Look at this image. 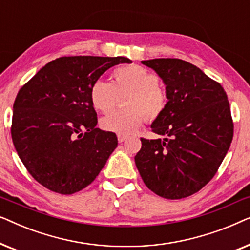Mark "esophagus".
Instances as JSON below:
<instances>
[{"label":"esophagus","mask_w":250,"mask_h":250,"mask_svg":"<svg viewBox=\"0 0 250 250\" xmlns=\"http://www.w3.org/2000/svg\"><path fill=\"white\" fill-rule=\"evenodd\" d=\"M117 139H118V142H124L126 139H127V136L126 135H117Z\"/></svg>","instance_id":"obj_1"}]
</instances>
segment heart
Segmentation results:
<instances>
[{
    "label": "heart",
    "instance_id": "obj_1",
    "mask_svg": "<svg viewBox=\"0 0 250 250\" xmlns=\"http://www.w3.org/2000/svg\"><path fill=\"white\" fill-rule=\"evenodd\" d=\"M114 84L94 81L90 87V101L95 110L108 114L115 108L117 94L128 92L125 99L127 108L115 111L101 119L102 129L118 135L138 131L146 121L162 117L168 105V94L156 74L138 64L118 67L112 73Z\"/></svg>",
    "mask_w": 250,
    "mask_h": 250
}]
</instances>
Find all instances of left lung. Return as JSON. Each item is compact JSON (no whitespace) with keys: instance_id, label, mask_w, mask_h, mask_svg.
<instances>
[{"instance_id":"obj_1","label":"left lung","mask_w":250,"mask_h":250,"mask_svg":"<svg viewBox=\"0 0 250 250\" xmlns=\"http://www.w3.org/2000/svg\"><path fill=\"white\" fill-rule=\"evenodd\" d=\"M166 85L168 105L141 138L135 156L143 182L166 199H182L203 189L216 174L233 139L228 95L220 83L181 59L142 61Z\"/></svg>"}]
</instances>
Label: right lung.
<instances>
[{
	"mask_svg": "<svg viewBox=\"0 0 250 250\" xmlns=\"http://www.w3.org/2000/svg\"><path fill=\"white\" fill-rule=\"evenodd\" d=\"M124 57H61L20 88L13 104L11 136L30 175L53 192L73 194L91 184L118 145L97 127L90 101L94 81Z\"/></svg>",
	"mask_w": 250,
	"mask_h": 250,
	"instance_id": "1",
	"label": "right lung"
}]
</instances>
